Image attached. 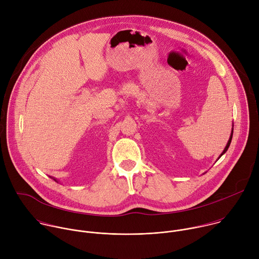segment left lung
<instances>
[{
    "label": "left lung",
    "instance_id": "8db88e82",
    "mask_svg": "<svg viewBox=\"0 0 259 259\" xmlns=\"http://www.w3.org/2000/svg\"><path fill=\"white\" fill-rule=\"evenodd\" d=\"M233 132H234V124H233V128H232V133H231V136H230V139H229V141H228V143H227V145H226V147H225V150H224V152L221 153V155L219 156V158L223 156L224 154H226L227 153V151L229 150V146H230V144H231V142H232V138H233ZM218 158V159H219Z\"/></svg>",
    "mask_w": 259,
    "mask_h": 259
}]
</instances>
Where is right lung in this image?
<instances>
[{
    "mask_svg": "<svg viewBox=\"0 0 259 259\" xmlns=\"http://www.w3.org/2000/svg\"><path fill=\"white\" fill-rule=\"evenodd\" d=\"M50 177H51V176H50ZM51 178H53V177H51ZM53 179H54L55 181H57V179H56V178H53ZM57 182H58V181H57Z\"/></svg>",
    "mask_w": 259,
    "mask_h": 259,
    "instance_id": "obj_1",
    "label": "right lung"
}]
</instances>
